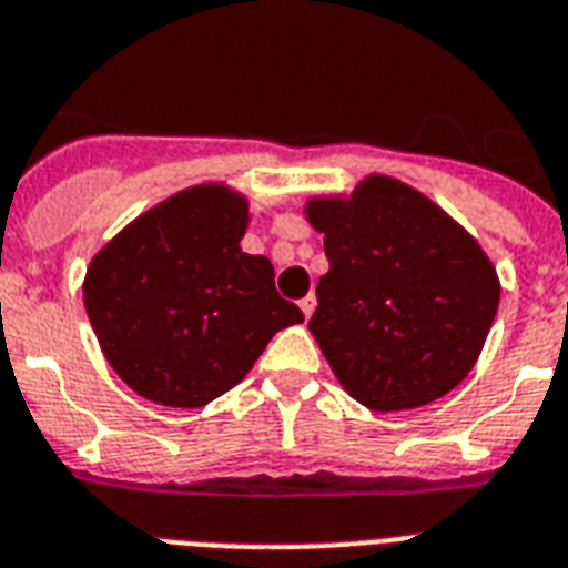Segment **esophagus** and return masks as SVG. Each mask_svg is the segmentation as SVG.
Listing matches in <instances>:
<instances>
[{
    "instance_id": "34e87169",
    "label": "esophagus",
    "mask_w": 568,
    "mask_h": 568,
    "mask_svg": "<svg viewBox=\"0 0 568 568\" xmlns=\"http://www.w3.org/2000/svg\"><path fill=\"white\" fill-rule=\"evenodd\" d=\"M315 306H317L315 294H306V297L300 300V308H303V315H306V317H312V312H315Z\"/></svg>"
}]
</instances>
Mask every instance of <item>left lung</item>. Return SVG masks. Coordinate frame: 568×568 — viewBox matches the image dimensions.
Instances as JSON below:
<instances>
[{
    "label": "left lung",
    "instance_id": "obj_1",
    "mask_svg": "<svg viewBox=\"0 0 568 568\" xmlns=\"http://www.w3.org/2000/svg\"><path fill=\"white\" fill-rule=\"evenodd\" d=\"M303 212L329 260L308 329L341 388L371 412H408L467 379L501 294L476 236L388 174Z\"/></svg>",
    "mask_w": 568,
    "mask_h": 568
}]
</instances>
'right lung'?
<instances>
[{
    "label": "right lung",
    "instance_id": "right-lung-1",
    "mask_svg": "<svg viewBox=\"0 0 568 568\" xmlns=\"http://www.w3.org/2000/svg\"><path fill=\"white\" fill-rule=\"evenodd\" d=\"M251 204L227 183L174 192L87 265L84 306L119 379L169 408H201L247 376L303 312L276 294L268 256L242 251Z\"/></svg>",
    "mask_w": 568,
    "mask_h": 568
}]
</instances>
